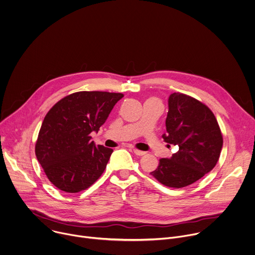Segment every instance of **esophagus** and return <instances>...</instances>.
<instances>
[{"label":"esophagus","instance_id":"obj_1","mask_svg":"<svg viewBox=\"0 0 255 255\" xmlns=\"http://www.w3.org/2000/svg\"><path fill=\"white\" fill-rule=\"evenodd\" d=\"M133 152H134L137 156H144V155L146 154V152L140 151V150H137V149H133Z\"/></svg>","mask_w":255,"mask_h":255}]
</instances>
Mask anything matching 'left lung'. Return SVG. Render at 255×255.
<instances>
[{
	"mask_svg": "<svg viewBox=\"0 0 255 255\" xmlns=\"http://www.w3.org/2000/svg\"><path fill=\"white\" fill-rule=\"evenodd\" d=\"M165 142L178 146L170 159L160 160L150 174L170 188L187 187L211 172L217 165L223 135L212 110L199 100L175 92L168 99Z\"/></svg>",
	"mask_w": 255,
	"mask_h": 255,
	"instance_id": "left-lung-1",
	"label": "left lung"
}]
</instances>
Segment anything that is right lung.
Instances as JSON below:
<instances>
[{
	"mask_svg": "<svg viewBox=\"0 0 255 255\" xmlns=\"http://www.w3.org/2000/svg\"><path fill=\"white\" fill-rule=\"evenodd\" d=\"M122 93L80 91L65 96L45 115L35 156L48 180L59 190H86L104 172L113 152L91 141Z\"/></svg>",
	"mask_w": 255,
	"mask_h": 255,
	"instance_id": "add662e5",
	"label": "right lung"
}]
</instances>
